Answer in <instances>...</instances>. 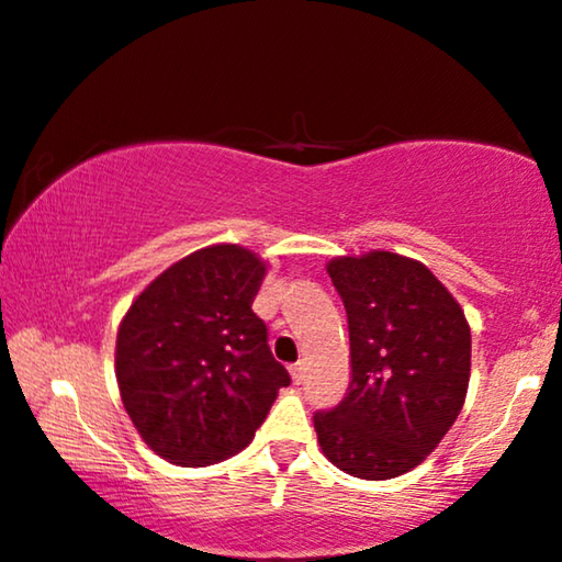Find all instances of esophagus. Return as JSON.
<instances>
[{"instance_id": "obj_1", "label": "esophagus", "mask_w": 562, "mask_h": 562, "mask_svg": "<svg viewBox=\"0 0 562 562\" xmlns=\"http://www.w3.org/2000/svg\"><path fill=\"white\" fill-rule=\"evenodd\" d=\"M289 374H291V379H294V384H302V382H304V376H307V363H304V361L291 363V367H289Z\"/></svg>"}]
</instances>
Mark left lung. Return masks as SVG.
<instances>
[{
	"instance_id": "left-lung-1",
	"label": "left lung",
	"mask_w": 562,
	"mask_h": 562,
	"mask_svg": "<svg viewBox=\"0 0 562 562\" xmlns=\"http://www.w3.org/2000/svg\"><path fill=\"white\" fill-rule=\"evenodd\" d=\"M325 268L346 304L353 379L344 403L315 415L319 449L353 477L405 475L439 447L468 397V317L405 255H338Z\"/></svg>"
}]
</instances>
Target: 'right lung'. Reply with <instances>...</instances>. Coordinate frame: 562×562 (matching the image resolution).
Instances as JSON below:
<instances>
[{
	"mask_svg": "<svg viewBox=\"0 0 562 562\" xmlns=\"http://www.w3.org/2000/svg\"><path fill=\"white\" fill-rule=\"evenodd\" d=\"M263 276L247 247L209 245L159 273L121 319L123 407L144 443L178 468L243 451L291 382L252 312Z\"/></svg>",
	"mask_w": 562,
	"mask_h": 562,
	"instance_id": "1",
	"label": "right lung"
}]
</instances>
